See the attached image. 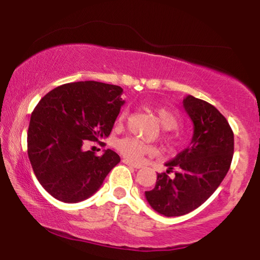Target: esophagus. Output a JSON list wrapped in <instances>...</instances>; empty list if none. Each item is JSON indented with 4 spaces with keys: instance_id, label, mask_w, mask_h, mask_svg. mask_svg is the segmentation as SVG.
<instances>
[{
    "instance_id": "esophagus-1",
    "label": "esophagus",
    "mask_w": 260,
    "mask_h": 260,
    "mask_svg": "<svg viewBox=\"0 0 260 260\" xmlns=\"http://www.w3.org/2000/svg\"><path fill=\"white\" fill-rule=\"evenodd\" d=\"M122 162H123V163H125V165H127V166L133 167V168H135V169H140V168H142V166H140V165H136V163H134V162L129 161V159H127V158H123V159H122Z\"/></svg>"
}]
</instances>
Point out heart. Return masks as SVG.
Instances as JSON below:
<instances>
[{
  "instance_id": "1",
  "label": "heart",
  "mask_w": 260,
  "mask_h": 260,
  "mask_svg": "<svg viewBox=\"0 0 260 260\" xmlns=\"http://www.w3.org/2000/svg\"><path fill=\"white\" fill-rule=\"evenodd\" d=\"M154 112L157 117L159 124L165 130L175 129L179 124V115L168 108H156ZM126 112L123 111L117 118V123L120 124L125 118ZM116 148L124 157H126L131 162H140L145 155H154L155 149L151 145L142 143L135 138H122L116 142Z\"/></svg>"
}]
</instances>
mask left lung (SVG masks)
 <instances>
[{
    "instance_id": "left-lung-1",
    "label": "left lung",
    "mask_w": 260,
    "mask_h": 260,
    "mask_svg": "<svg viewBox=\"0 0 260 260\" xmlns=\"http://www.w3.org/2000/svg\"><path fill=\"white\" fill-rule=\"evenodd\" d=\"M183 108L193 122L190 144L166 163L167 173L157 174L155 187L145 191L148 204L165 216L184 215L204 204L225 179L233 157V131L219 110L189 94ZM173 170L176 176L169 178Z\"/></svg>"
}]
</instances>
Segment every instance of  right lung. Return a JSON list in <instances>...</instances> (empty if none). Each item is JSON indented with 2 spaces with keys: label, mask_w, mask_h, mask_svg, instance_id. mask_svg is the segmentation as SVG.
Segmentation results:
<instances>
[{
  "label": "right lung",
  "mask_w": 260,
  "mask_h": 260,
  "mask_svg": "<svg viewBox=\"0 0 260 260\" xmlns=\"http://www.w3.org/2000/svg\"><path fill=\"white\" fill-rule=\"evenodd\" d=\"M123 88L99 81H78L49 91L35 106L27 135L28 157L42 187L56 200H86L120 161L117 152L95 156L85 141L111 133L124 104Z\"/></svg>",
  "instance_id": "obj_1"
}]
</instances>
